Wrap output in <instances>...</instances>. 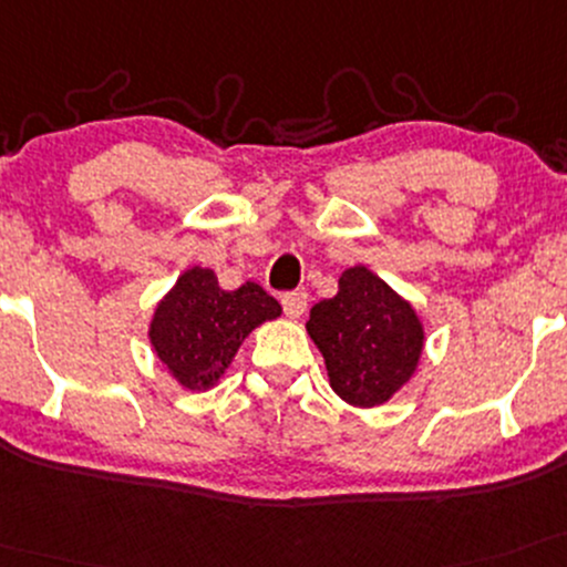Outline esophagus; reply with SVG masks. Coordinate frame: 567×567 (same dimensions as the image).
Wrapping results in <instances>:
<instances>
[{
	"label": "esophagus",
	"mask_w": 567,
	"mask_h": 567,
	"mask_svg": "<svg viewBox=\"0 0 567 567\" xmlns=\"http://www.w3.org/2000/svg\"><path fill=\"white\" fill-rule=\"evenodd\" d=\"M282 309L290 319H301L306 309H309V296L303 290H292L282 296Z\"/></svg>",
	"instance_id": "34e87169"
}]
</instances>
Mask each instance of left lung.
Here are the masks:
<instances>
[{"label":"left lung","mask_w":567,"mask_h":567,"mask_svg":"<svg viewBox=\"0 0 567 567\" xmlns=\"http://www.w3.org/2000/svg\"><path fill=\"white\" fill-rule=\"evenodd\" d=\"M306 332L324 357L330 388L357 409L391 401L425 349L417 309L364 264L349 266L336 296L311 306Z\"/></svg>","instance_id":"obj_1"}]
</instances>
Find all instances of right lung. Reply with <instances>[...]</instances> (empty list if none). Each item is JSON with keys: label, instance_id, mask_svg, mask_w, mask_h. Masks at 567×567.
Instances as JSON below:
<instances>
[{"label": "right lung", "instance_id": "obj_1", "mask_svg": "<svg viewBox=\"0 0 567 567\" xmlns=\"http://www.w3.org/2000/svg\"><path fill=\"white\" fill-rule=\"evenodd\" d=\"M282 313L261 285L224 290L214 269L189 266L161 298L147 338L168 374L187 391H210L229 370L243 340Z\"/></svg>", "mask_w": 567, "mask_h": 567}]
</instances>
